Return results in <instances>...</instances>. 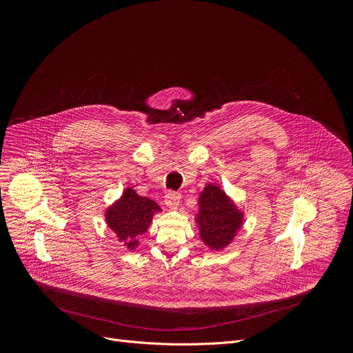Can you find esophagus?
<instances>
[{"label":"esophagus","mask_w":353,"mask_h":353,"mask_svg":"<svg viewBox=\"0 0 353 353\" xmlns=\"http://www.w3.org/2000/svg\"><path fill=\"white\" fill-rule=\"evenodd\" d=\"M165 204L170 208V210H176L180 204V195L173 192V191H169L165 196Z\"/></svg>","instance_id":"obj_1"}]
</instances>
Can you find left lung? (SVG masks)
<instances>
[{
    "mask_svg": "<svg viewBox=\"0 0 353 353\" xmlns=\"http://www.w3.org/2000/svg\"><path fill=\"white\" fill-rule=\"evenodd\" d=\"M198 223L199 237L210 248L222 250L232 243L243 225V212L216 184H208L199 194Z\"/></svg>",
    "mask_w": 353,
    "mask_h": 353,
    "instance_id": "1",
    "label": "left lung"
}]
</instances>
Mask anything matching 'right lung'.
I'll list each match as a JSON object with an SVG mask.
<instances>
[{
	"label": "right lung",
	"mask_w": 353,
	"mask_h": 353,
	"mask_svg": "<svg viewBox=\"0 0 353 353\" xmlns=\"http://www.w3.org/2000/svg\"><path fill=\"white\" fill-rule=\"evenodd\" d=\"M159 211L162 210L155 201L138 195L128 187L120 199L108 208L105 216L119 241H123L128 250H134L139 244L138 236L148 230L152 216Z\"/></svg>",
	"instance_id": "obj_1"
}]
</instances>
